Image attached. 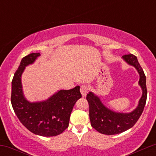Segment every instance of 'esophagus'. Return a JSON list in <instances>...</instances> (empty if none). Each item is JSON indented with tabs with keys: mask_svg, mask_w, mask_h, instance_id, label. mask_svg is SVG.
<instances>
[{
	"mask_svg": "<svg viewBox=\"0 0 156 156\" xmlns=\"http://www.w3.org/2000/svg\"><path fill=\"white\" fill-rule=\"evenodd\" d=\"M80 93H81L82 96L86 97L87 93L89 92V87L87 85H85V84H84V85H82L81 87H80Z\"/></svg>",
	"mask_w": 156,
	"mask_h": 156,
	"instance_id": "esophagus-1",
	"label": "esophagus"
}]
</instances>
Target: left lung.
Returning a JSON list of instances; mask_svg holds the SVG:
<instances>
[{
	"instance_id": "1",
	"label": "left lung",
	"mask_w": 156,
	"mask_h": 156,
	"mask_svg": "<svg viewBox=\"0 0 156 156\" xmlns=\"http://www.w3.org/2000/svg\"><path fill=\"white\" fill-rule=\"evenodd\" d=\"M125 62L136 69L139 74V84L142 89V95L138 106L130 113L115 112L107 108L102 103L99 97L92 92L87 95L89 105V119L91 125L99 133L105 135H114L130 129L136 123L142 114L147 101L146 76L138 62L136 56L133 54L122 55Z\"/></svg>"
}]
</instances>
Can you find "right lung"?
<instances>
[{"instance_id":"obj_1","label":"right lung","mask_w":156,"mask_h":156,"mask_svg":"<svg viewBox=\"0 0 156 156\" xmlns=\"http://www.w3.org/2000/svg\"><path fill=\"white\" fill-rule=\"evenodd\" d=\"M39 55V53H32L22 58L12 81L11 102L19 120L28 130L42 136H55L68 128L73 106L82 96L77 86L58 91L46 101H27L23 95L21 76L26 66L33 64Z\"/></svg>"}]
</instances>
